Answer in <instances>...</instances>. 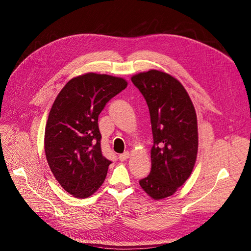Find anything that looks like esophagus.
Masks as SVG:
<instances>
[{"instance_id":"34e87169","label":"esophagus","mask_w":251,"mask_h":251,"mask_svg":"<svg viewBox=\"0 0 251 251\" xmlns=\"http://www.w3.org/2000/svg\"><path fill=\"white\" fill-rule=\"evenodd\" d=\"M128 157H129V152L128 151H125V152H123L121 154H119V160H120L121 162L126 161Z\"/></svg>"}]
</instances>
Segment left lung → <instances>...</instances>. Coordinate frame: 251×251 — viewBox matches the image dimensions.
<instances>
[{
  "instance_id": "left-lung-1",
  "label": "left lung",
  "mask_w": 251,
  "mask_h": 251,
  "mask_svg": "<svg viewBox=\"0 0 251 251\" xmlns=\"http://www.w3.org/2000/svg\"><path fill=\"white\" fill-rule=\"evenodd\" d=\"M146 100L151 115L153 146L151 169L139 184L153 200L174 194L193 170L199 135L192 101L171 75L151 70L131 78Z\"/></svg>"
}]
</instances>
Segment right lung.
Returning <instances> with one entry per match:
<instances>
[{
    "label": "right lung",
    "mask_w": 251,
    "mask_h": 251,
    "mask_svg": "<svg viewBox=\"0 0 251 251\" xmlns=\"http://www.w3.org/2000/svg\"><path fill=\"white\" fill-rule=\"evenodd\" d=\"M127 86L123 78L87 73L66 84L55 100L45 132L48 164L60 185L79 199L94 194L112 163L101 151L99 115Z\"/></svg>",
    "instance_id": "right-lung-1"
}]
</instances>
